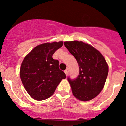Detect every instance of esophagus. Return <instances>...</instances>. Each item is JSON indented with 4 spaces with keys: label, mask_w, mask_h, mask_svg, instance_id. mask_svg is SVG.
Returning a JSON list of instances; mask_svg holds the SVG:
<instances>
[{
    "label": "esophagus",
    "mask_w": 126,
    "mask_h": 126,
    "mask_svg": "<svg viewBox=\"0 0 126 126\" xmlns=\"http://www.w3.org/2000/svg\"><path fill=\"white\" fill-rule=\"evenodd\" d=\"M64 72H65L66 75V76H68V73H69V69H68V68H67V69L64 71Z\"/></svg>",
    "instance_id": "esophagus-1"
}]
</instances>
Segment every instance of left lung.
<instances>
[{
	"mask_svg": "<svg viewBox=\"0 0 126 126\" xmlns=\"http://www.w3.org/2000/svg\"><path fill=\"white\" fill-rule=\"evenodd\" d=\"M64 44L79 68L76 79L68 77L73 95L80 101L91 100L102 91L106 81L109 68L105 58L95 48L82 41H66Z\"/></svg>",
	"mask_w": 126,
	"mask_h": 126,
	"instance_id": "left-lung-1",
	"label": "left lung"
}]
</instances>
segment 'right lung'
Here are the masks:
<instances>
[{"mask_svg":"<svg viewBox=\"0 0 126 126\" xmlns=\"http://www.w3.org/2000/svg\"><path fill=\"white\" fill-rule=\"evenodd\" d=\"M63 42L44 43L35 47L24 58L20 77L26 91L37 101L50 97L66 74L59 69V62L52 58Z\"/></svg>","mask_w":126,"mask_h":126,"instance_id":"right-lung-1","label":"right lung"}]
</instances>
